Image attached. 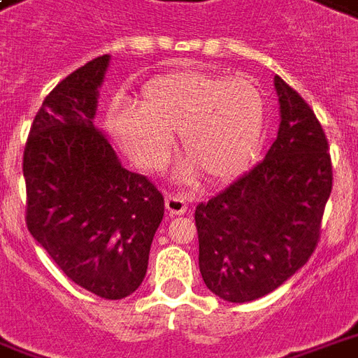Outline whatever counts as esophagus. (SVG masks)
I'll return each instance as SVG.
<instances>
[{
  "label": "esophagus",
  "instance_id": "esophagus-1",
  "mask_svg": "<svg viewBox=\"0 0 358 358\" xmlns=\"http://www.w3.org/2000/svg\"><path fill=\"white\" fill-rule=\"evenodd\" d=\"M187 208H189V204H187V198L182 194H168L166 196V210H168L169 215H181L187 211Z\"/></svg>",
  "mask_w": 358,
  "mask_h": 358
}]
</instances>
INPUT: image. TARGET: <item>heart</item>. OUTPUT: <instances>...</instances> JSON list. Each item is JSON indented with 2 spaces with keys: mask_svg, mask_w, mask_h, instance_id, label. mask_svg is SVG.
Returning <instances> with one entry per match:
<instances>
[{
  "mask_svg": "<svg viewBox=\"0 0 358 358\" xmlns=\"http://www.w3.org/2000/svg\"><path fill=\"white\" fill-rule=\"evenodd\" d=\"M267 106L262 87L250 78H227L185 70L145 85L139 104L116 103L108 129L133 162L162 168L176 135L187 160L179 177L210 181L236 177L255 160L265 139Z\"/></svg>",
  "mask_w": 358,
  "mask_h": 358,
  "instance_id": "obj_1",
  "label": "heart"
}]
</instances>
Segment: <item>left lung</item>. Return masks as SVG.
Returning a JSON list of instances; mask_svg holds the SVG:
<instances>
[{"instance_id": "8db88e82", "label": "left lung", "mask_w": 358, "mask_h": 358, "mask_svg": "<svg viewBox=\"0 0 358 358\" xmlns=\"http://www.w3.org/2000/svg\"><path fill=\"white\" fill-rule=\"evenodd\" d=\"M275 90L280 125L265 158L194 211L202 278L231 303L267 296L303 267L332 192L322 125L280 76Z\"/></svg>"}]
</instances>
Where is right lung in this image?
Wrapping results in <instances>:
<instances>
[{
    "label": "right lung",
    "instance_id": "obj_1",
    "mask_svg": "<svg viewBox=\"0 0 358 358\" xmlns=\"http://www.w3.org/2000/svg\"><path fill=\"white\" fill-rule=\"evenodd\" d=\"M110 55L96 57L55 87L26 141V227L72 282L122 299L147 275L164 196L122 166L95 127L99 87Z\"/></svg>",
    "mask_w": 358,
    "mask_h": 358
}]
</instances>
